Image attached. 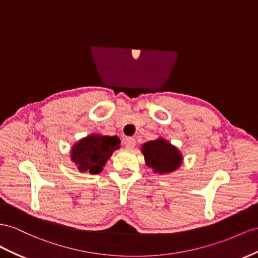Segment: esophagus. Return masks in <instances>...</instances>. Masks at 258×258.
Segmentation results:
<instances>
[{
	"mask_svg": "<svg viewBox=\"0 0 258 258\" xmlns=\"http://www.w3.org/2000/svg\"><path fill=\"white\" fill-rule=\"evenodd\" d=\"M135 144H136L135 140H134V138H132V137H126L124 140V145L127 149H133L134 146H135Z\"/></svg>",
	"mask_w": 258,
	"mask_h": 258,
	"instance_id": "34e87169",
	"label": "esophagus"
}]
</instances>
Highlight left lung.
<instances>
[{
    "mask_svg": "<svg viewBox=\"0 0 258 258\" xmlns=\"http://www.w3.org/2000/svg\"><path fill=\"white\" fill-rule=\"evenodd\" d=\"M143 154L148 167L155 172L168 173L181 166L182 156L174 146L164 140L147 142L143 146Z\"/></svg>",
    "mask_w": 258,
    "mask_h": 258,
    "instance_id": "obj_1",
    "label": "left lung"
}]
</instances>
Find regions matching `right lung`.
<instances>
[{
	"instance_id": "1",
	"label": "right lung",
	"mask_w": 258,
	"mask_h": 258,
	"mask_svg": "<svg viewBox=\"0 0 258 258\" xmlns=\"http://www.w3.org/2000/svg\"><path fill=\"white\" fill-rule=\"evenodd\" d=\"M120 140L116 136L90 135L79 141L72 149V160L78 169L96 174L101 172L103 166L115 149Z\"/></svg>"
}]
</instances>
